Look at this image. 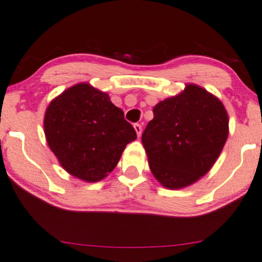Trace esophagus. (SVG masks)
Segmentation results:
<instances>
[{
    "label": "esophagus",
    "mask_w": 262,
    "mask_h": 262,
    "mask_svg": "<svg viewBox=\"0 0 262 262\" xmlns=\"http://www.w3.org/2000/svg\"><path fill=\"white\" fill-rule=\"evenodd\" d=\"M134 129H135V132H137L138 137H140V135H141V132H142V127H141V124H140V123H135V124H134Z\"/></svg>",
    "instance_id": "obj_1"
}]
</instances>
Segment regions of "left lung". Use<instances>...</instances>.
I'll use <instances>...</instances> for the list:
<instances>
[{"label": "left lung", "mask_w": 262, "mask_h": 262, "mask_svg": "<svg viewBox=\"0 0 262 262\" xmlns=\"http://www.w3.org/2000/svg\"><path fill=\"white\" fill-rule=\"evenodd\" d=\"M227 135L223 102L205 89L187 84L181 94L156 105L141 141L155 178L165 187L180 188L209 171Z\"/></svg>", "instance_id": "8db88e82"}]
</instances>
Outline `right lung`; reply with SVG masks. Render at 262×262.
Returning <instances> with one entry per match:
<instances>
[{
	"label": "right lung",
	"mask_w": 262,
	"mask_h": 262,
	"mask_svg": "<svg viewBox=\"0 0 262 262\" xmlns=\"http://www.w3.org/2000/svg\"><path fill=\"white\" fill-rule=\"evenodd\" d=\"M45 133L62 168L89 183L114 170L127 144L137 139L123 111L87 83L69 88L49 104Z\"/></svg>",
	"instance_id": "obj_1"
}]
</instances>
